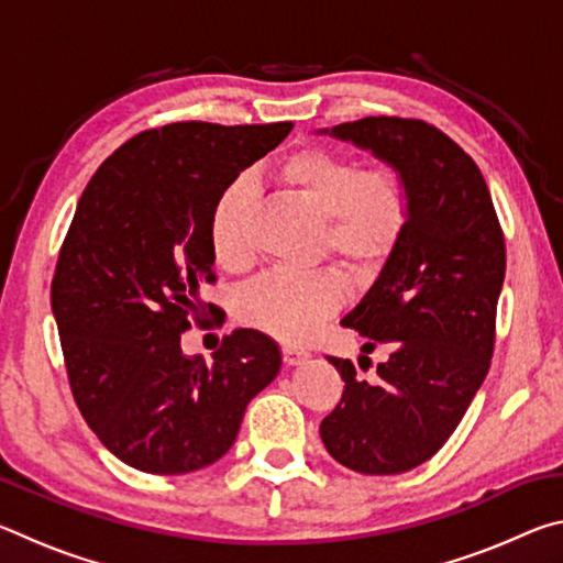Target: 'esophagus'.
Listing matches in <instances>:
<instances>
[{"label":"esophagus","mask_w":563,"mask_h":563,"mask_svg":"<svg viewBox=\"0 0 563 563\" xmlns=\"http://www.w3.org/2000/svg\"><path fill=\"white\" fill-rule=\"evenodd\" d=\"M310 357V352L308 350H302V347H292V345H285L283 347V362L288 367H292V365H300V362H305Z\"/></svg>","instance_id":"1"}]
</instances>
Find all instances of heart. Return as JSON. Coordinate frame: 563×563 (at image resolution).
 I'll use <instances>...</instances> for the list:
<instances>
[{"label": "heart", "instance_id": "obj_1", "mask_svg": "<svg viewBox=\"0 0 563 563\" xmlns=\"http://www.w3.org/2000/svg\"><path fill=\"white\" fill-rule=\"evenodd\" d=\"M278 178L320 218V247L352 275L379 271L397 251L409 221V194L397 168H360L352 156L308 146L283 161ZM247 208V184L233 180L208 213V245L225 271H241L251 258ZM340 300L342 285L332 271L268 273L238 295V318L278 340L300 342Z\"/></svg>", "mask_w": 563, "mask_h": 563}]
</instances>
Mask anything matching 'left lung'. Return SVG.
Instances as JSON below:
<instances>
[{
  "instance_id": "8db88e82",
  "label": "left lung",
  "mask_w": 563,
  "mask_h": 563,
  "mask_svg": "<svg viewBox=\"0 0 563 563\" xmlns=\"http://www.w3.org/2000/svg\"><path fill=\"white\" fill-rule=\"evenodd\" d=\"M320 133L373 151L405 178L409 221L397 251L340 320L387 352L375 379L328 357L345 383L320 437L360 474H402L442 450L489 373L507 247L470 154L419 119L365 117ZM362 355L360 362H369Z\"/></svg>"
}]
</instances>
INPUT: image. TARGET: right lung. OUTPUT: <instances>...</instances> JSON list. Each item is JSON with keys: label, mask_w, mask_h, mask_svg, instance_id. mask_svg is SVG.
Listing matches in <instances>:
<instances>
[{"label": "right lung", "mask_w": 563, "mask_h": 563, "mask_svg": "<svg viewBox=\"0 0 563 563\" xmlns=\"http://www.w3.org/2000/svg\"><path fill=\"white\" fill-rule=\"evenodd\" d=\"M290 129L166 123L113 151L84 188L52 310L76 407L133 470L188 474L218 462L247 402L280 373L278 345L258 330H233L213 362L184 355L180 335L218 310L201 300L216 283V196Z\"/></svg>", "instance_id": "obj_1"}]
</instances>
